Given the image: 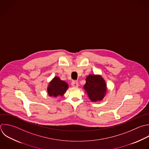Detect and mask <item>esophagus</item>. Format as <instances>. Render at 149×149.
<instances>
[{
	"instance_id": "1",
	"label": "esophagus",
	"mask_w": 149,
	"mask_h": 149,
	"mask_svg": "<svg viewBox=\"0 0 149 149\" xmlns=\"http://www.w3.org/2000/svg\"><path fill=\"white\" fill-rule=\"evenodd\" d=\"M71 84L73 87H77L79 86V82L77 81H73Z\"/></svg>"
}]
</instances>
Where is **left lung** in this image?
I'll list each match as a JSON object with an SVG mask.
<instances>
[{
	"label": "left lung",
	"mask_w": 149,
	"mask_h": 149,
	"mask_svg": "<svg viewBox=\"0 0 149 149\" xmlns=\"http://www.w3.org/2000/svg\"><path fill=\"white\" fill-rule=\"evenodd\" d=\"M83 88L92 102L102 100L107 91L106 82L99 74L88 75L86 79Z\"/></svg>",
	"instance_id": "8db88e82"
}]
</instances>
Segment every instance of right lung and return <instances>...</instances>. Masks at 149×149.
Wrapping results in <instances>:
<instances>
[{
    "label": "right lung",
    "instance_id": "right-lung-1",
    "mask_svg": "<svg viewBox=\"0 0 149 149\" xmlns=\"http://www.w3.org/2000/svg\"><path fill=\"white\" fill-rule=\"evenodd\" d=\"M68 84L61 80L59 77H55L49 83L47 87L48 94L51 97H56L57 96H63L68 88Z\"/></svg>",
    "mask_w": 149,
    "mask_h": 149
}]
</instances>
